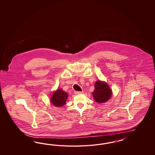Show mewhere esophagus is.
I'll list each match as a JSON object with an SVG mask.
<instances>
[{
  "label": "esophagus",
  "mask_w": 155,
  "mask_h": 155,
  "mask_svg": "<svg viewBox=\"0 0 155 155\" xmlns=\"http://www.w3.org/2000/svg\"><path fill=\"white\" fill-rule=\"evenodd\" d=\"M83 93V91H75V94H80Z\"/></svg>",
  "instance_id": "34e87169"
}]
</instances>
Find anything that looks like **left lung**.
Returning a JSON list of instances; mask_svg holds the SVG:
<instances>
[{
    "instance_id": "1",
    "label": "left lung",
    "mask_w": 155,
    "mask_h": 155,
    "mask_svg": "<svg viewBox=\"0 0 155 155\" xmlns=\"http://www.w3.org/2000/svg\"><path fill=\"white\" fill-rule=\"evenodd\" d=\"M93 95L97 102H106L111 97V90L106 83L98 81L95 84Z\"/></svg>"
}]
</instances>
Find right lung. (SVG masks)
Instances as JSON below:
<instances>
[{"instance_id":"obj_1","label":"right lung","mask_w":155,"mask_h":155,"mask_svg":"<svg viewBox=\"0 0 155 155\" xmlns=\"http://www.w3.org/2000/svg\"><path fill=\"white\" fill-rule=\"evenodd\" d=\"M68 97V94L62 90L57 89L56 91L53 94L51 97V102L56 107L63 106L65 104Z\"/></svg>"}]
</instances>
